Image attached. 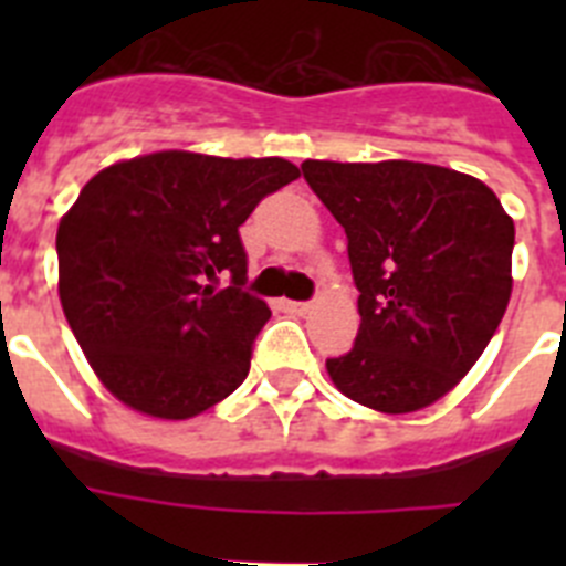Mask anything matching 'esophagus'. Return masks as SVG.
Instances as JSON below:
<instances>
[{
	"instance_id": "esophagus-1",
	"label": "esophagus",
	"mask_w": 566,
	"mask_h": 566,
	"mask_svg": "<svg viewBox=\"0 0 566 566\" xmlns=\"http://www.w3.org/2000/svg\"><path fill=\"white\" fill-rule=\"evenodd\" d=\"M280 306H283V312H289V314H306L308 312V303H303V300H283Z\"/></svg>"
}]
</instances>
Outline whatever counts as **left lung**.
Listing matches in <instances>:
<instances>
[{"label": "left lung", "mask_w": 566, "mask_h": 566, "mask_svg": "<svg viewBox=\"0 0 566 566\" xmlns=\"http://www.w3.org/2000/svg\"><path fill=\"white\" fill-rule=\"evenodd\" d=\"M303 178L348 238L354 348L326 359L354 402L411 413L473 368L507 308L516 229L493 189L417 161H303Z\"/></svg>", "instance_id": "1"}]
</instances>
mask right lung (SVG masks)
Wrapping results in <instances>:
<instances>
[{
    "label": "right lung",
    "mask_w": 566,
    "mask_h": 566,
    "mask_svg": "<svg viewBox=\"0 0 566 566\" xmlns=\"http://www.w3.org/2000/svg\"><path fill=\"white\" fill-rule=\"evenodd\" d=\"M300 175L286 158L153 153L90 178L59 223L64 317L107 391L189 419L249 374L269 306L247 289L240 223ZM218 276L230 286L214 293Z\"/></svg>",
    "instance_id": "obj_1"
}]
</instances>
